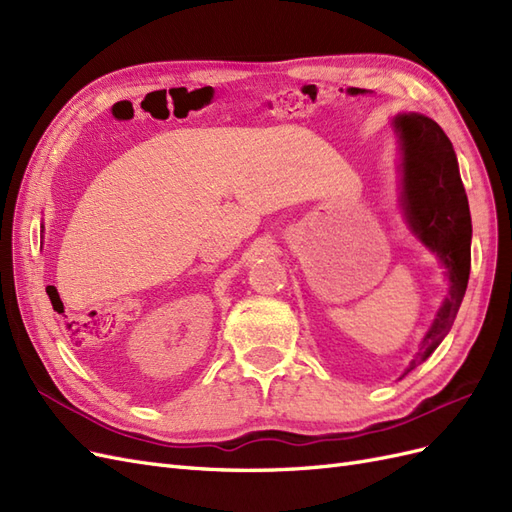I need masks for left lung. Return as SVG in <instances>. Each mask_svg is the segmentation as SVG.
I'll list each match as a JSON object with an SVG mask.
<instances>
[{"instance_id": "1", "label": "left lung", "mask_w": 512, "mask_h": 512, "mask_svg": "<svg viewBox=\"0 0 512 512\" xmlns=\"http://www.w3.org/2000/svg\"><path fill=\"white\" fill-rule=\"evenodd\" d=\"M399 143V205L412 235L446 269L448 294L404 376L427 361L451 331L470 277L472 218L453 143L421 113L393 117ZM401 376V378H404Z\"/></svg>"}]
</instances>
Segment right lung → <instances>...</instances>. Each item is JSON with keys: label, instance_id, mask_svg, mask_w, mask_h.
<instances>
[{"label": "right lung", "instance_id": "right-lung-1", "mask_svg": "<svg viewBox=\"0 0 512 512\" xmlns=\"http://www.w3.org/2000/svg\"><path fill=\"white\" fill-rule=\"evenodd\" d=\"M46 294H49V299H51V303H53V307H55V309H61V307H64V303H61V299H59V292H57V288H55V286H49V288H46Z\"/></svg>", "mask_w": 512, "mask_h": 512}]
</instances>
